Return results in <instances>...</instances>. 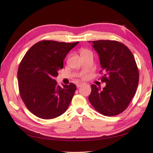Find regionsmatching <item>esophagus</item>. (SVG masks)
I'll return each mask as SVG.
<instances>
[{
  "label": "esophagus",
  "mask_w": 153,
  "mask_h": 153,
  "mask_svg": "<svg viewBox=\"0 0 153 153\" xmlns=\"http://www.w3.org/2000/svg\"><path fill=\"white\" fill-rule=\"evenodd\" d=\"M83 84H83V83H82V82H78V83H77V84H76V86H77V88H79L80 86H82Z\"/></svg>",
  "instance_id": "1"
}]
</instances>
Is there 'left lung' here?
<instances>
[{
  "mask_svg": "<svg viewBox=\"0 0 153 153\" xmlns=\"http://www.w3.org/2000/svg\"><path fill=\"white\" fill-rule=\"evenodd\" d=\"M99 56L104 71L101 90L91 85L88 100L98 112L105 116H115L125 111L136 94L139 73L135 59L123 44L114 40L89 41Z\"/></svg>",
  "mask_w": 153,
  "mask_h": 153,
  "instance_id": "obj_1",
  "label": "left lung"
}]
</instances>
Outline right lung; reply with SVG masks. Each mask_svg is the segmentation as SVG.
<instances>
[{
    "mask_svg": "<svg viewBox=\"0 0 153 153\" xmlns=\"http://www.w3.org/2000/svg\"><path fill=\"white\" fill-rule=\"evenodd\" d=\"M79 42L43 40L31 47L19 64L17 72L20 96L31 113L50 120L67 111L76 90L73 83L57 85L55 77L63 67V61Z\"/></svg>",
    "mask_w": 153,
    "mask_h": 153,
    "instance_id": "1",
    "label": "right lung"
}]
</instances>
